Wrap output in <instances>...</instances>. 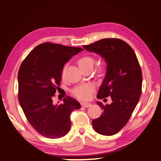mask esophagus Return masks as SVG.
<instances>
[{
  "label": "esophagus",
  "mask_w": 161,
  "mask_h": 161,
  "mask_svg": "<svg viewBox=\"0 0 161 161\" xmlns=\"http://www.w3.org/2000/svg\"><path fill=\"white\" fill-rule=\"evenodd\" d=\"M91 104L89 103H81V105L83 108H89V107L91 106Z\"/></svg>",
  "instance_id": "esophagus-1"
}]
</instances>
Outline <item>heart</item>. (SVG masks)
I'll return each instance as SVG.
<instances>
[{
	"label": "heart",
	"instance_id": "b5f03b06",
	"mask_svg": "<svg viewBox=\"0 0 161 161\" xmlns=\"http://www.w3.org/2000/svg\"><path fill=\"white\" fill-rule=\"evenodd\" d=\"M95 64V58L91 56H81L77 60V65L81 70L86 68H91ZM103 68L102 65H99L98 72H102ZM93 87L91 84H83L75 87L72 91L73 95L80 100H86L90 98L91 93L93 92Z\"/></svg>",
	"mask_w": 161,
	"mask_h": 161
}]
</instances>
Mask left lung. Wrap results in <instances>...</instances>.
Segmentation results:
<instances>
[{
	"label": "left lung",
	"instance_id": "obj_1",
	"mask_svg": "<svg viewBox=\"0 0 161 161\" xmlns=\"http://www.w3.org/2000/svg\"><path fill=\"white\" fill-rule=\"evenodd\" d=\"M83 47L105 58L107 72L97 97L110 96L112 100L106 105L97 102L103 112L92 121L93 127L99 134L115 135L126 125L139 102L142 84L139 61L132 47L121 39L105 38Z\"/></svg>",
	"mask_w": 161,
	"mask_h": 161
}]
</instances>
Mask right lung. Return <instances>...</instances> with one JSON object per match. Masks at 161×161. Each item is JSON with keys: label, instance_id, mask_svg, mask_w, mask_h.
<instances>
[{"label": "right lung", "instance_id": "right-lung-1", "mask_svg": "<svg viewBox=\"0 0 161 161\" xmlns=\"http://www.w3.org/2000/svg\"><path fill=\"white\" fill-rule=\"evenodd\" d=\"M80 47L45 42L37 45L25 58L18 72V98L30 124L40 135L56 139L70 129V114L81 108L71 97L53 105L52 97L61 86L62 70Z\"/></svg>", "mask_w": 161, "mask_h": 161}]
</instances>
